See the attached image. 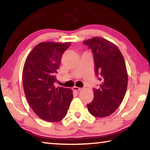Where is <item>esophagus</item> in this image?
<instances>
[{
	"label": "esophagus",
	"instance_id": "esophagus-1",
	"mask_svg": "<svg viewBox=\"0 0 150 150\" xmlns=\"http://www.w3.org/2000/svg\"><path fill=\"white\" fill-rule=\"evenodd\" d=\"M81 90H82V89L80 87H73V91H81Z\"/></svg>",
	"mask_w": 150,
	"mask_h": 150
}]
</instances>
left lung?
I'll return each instance as SVG.
<instances>
[{"label": "left lung", "instance_id": "left-lung-1", "mask_svg": "<svg viewBox=\"0 0 150 150\" xmlns=\"http://www.w3.org/2000/svg\"><path fill=\"white\" fill-rule=\"evenodd\" d=\"M93 53L95 72L101 81L98 89H93L94 98L87 108L97 117L109 116L124 100L128 86V73L124 57L113 43L94 37L83 41Z\"/></svg>", "mask_w": 150, "mask_h": 150}]
</instances>
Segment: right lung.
Masks as SVG:
<instances>
[{
	"label": "right lung",
	"mask_w": 150,
	"mask_h": 150,
	"mask_svg": "<svg viewBox=\"0 0 150 150\" xmlns=\"http://www.w3.org/2000/svg\"><path fill=\"white\" fill-rule=\"evenodd\" d=\"M70 44L41 42L30 51L24 63L22 83L26 98L35 113L46 122L63 120L72 100L70 89L54 86L61 57Z\"/></svg>",
	"instance_id": "1"
}]
</instances>
